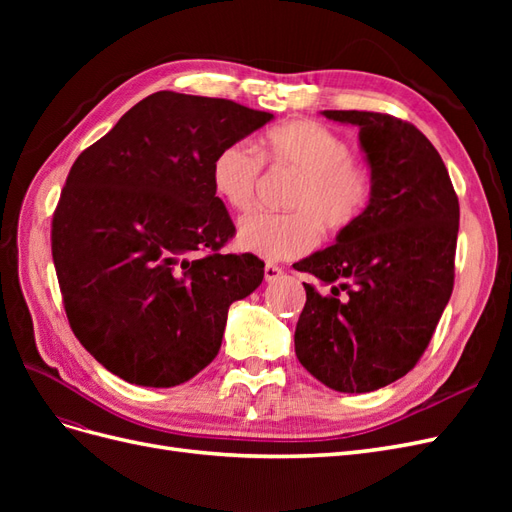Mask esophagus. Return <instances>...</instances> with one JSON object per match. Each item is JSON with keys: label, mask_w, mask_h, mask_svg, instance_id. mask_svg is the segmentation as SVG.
Listing matches in <instances>:
<instances>
[{"label": "esophagus", "mask_w": 512, "mask_h": 512, "mask_svg": "<svg viewBox=\"0 0 512 512\" xmlns=\"http://www.w3.org/2000/svg\"><path fill=\"white\" fill-rule=\"evenodd\" d=\"M282 273H284V269L280 265H275V262H267V265H265V280L267 282L280 280Z\"/></svg>", "instance_id": "esophagus-1"}]
</instances>
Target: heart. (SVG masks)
Wrapping results in <instances>:
<instances>
[{"mask_svg": "<svg viewBox=\"0 0 512 512\" xmlns=\"http://www.w3.org/2000/svg\"><path fill=\"white\" fill-rule=\"evenodd\" d=\"M262 164L288 170L297 181L286 196L284 213H252L239 224L243 250L262 258L290 260L312 252L320 228L339 235L367 213L374 198V175L352 158L346 138L320 121L299 119L269 128L256 141L224 145L211 162V185L226 207L250 211L262 177Z\"/></svg>", "mask_w": 512, "mask_h": 512, "instance_id": "obj_1", "label": "heart"}]
</instances>
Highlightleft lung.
Wrapping results in <instances>:
<instances>
[{
    "label": "left lung",
    "mask_w": 512,
    "mask_h": 512,
    "mask_svg": "<svg viewBox=\"0 0 512 512\" xmlns=\"http://www.w3.org/2000/svg\"><path fill=\"white\" fill-rule=\"evenodd\" d=\"M359 126L374 198L337 243L301 262L294 331L301 365L329 389L369 393L406 376L427 350L455 286L459 200L429 138L386 113L324 111Z\"/></svg>",
    "instance_id": "obj_1"
}]
</instances>
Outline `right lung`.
Returning <instances> with one entry per match:
<instances>
[{
    "instance_id": "1",
    "label": "right lung",
    "mask_w": 512,
    "mask_h": 512,
    "mask_svg": "<svg viewBox=\"0 0 512 512\" xmlns=\"http://www.w3.org/2000/svg\"><path fill=\"white\" fill-rule=\"evenodd\" d=\"M271 119L158 91L72 164L51 224L55 273L72 333L115 376L168 389L218 356L228 307L265 262L222 252L235 224L211 162Z\"/></svg>"
}]
</instances>
